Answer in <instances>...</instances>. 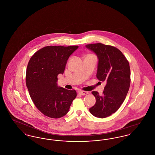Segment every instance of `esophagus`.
Instances as JSON below:
<instances>
[{"label":"esophagus","instance_id":"1","mask_svg":"<svg viewBox=\"0 0 155 155\" xmlns=\"http://www.w3.org/2000/svg\"><path fill=\"white\" fill-rule=\"evenodd\" d=\"M78 94L81 95H87L88 94V92L87 91H79Z\"/></svg>","mask_w":155,"mask_h":155}]
</instances>
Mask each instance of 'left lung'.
<instances>
[{"mask_svg": "<svg viewBox=\"0 0 155 155\" xmlns=\"http://www.w3.org/2000/svg\"><path fill=\"white\" fill-rule=\"evenodd\" d=\"M98 59L97 78L106 82L103 94L92 92L96 103L89 109L95 117L110 116L120 108L125 100L130 85V67L128 60L117 48L101 43L87 45Z\"/></svg>", "mask_w": 155, "mask_h": 155, "instance_id": "left-lung-1", "label": "left lung"}]
</instances>
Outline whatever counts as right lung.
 <instances>
[{
  "label": "right lung",
  "instance_id": "add662e5",
  "mask_svg": "<svg viewBox=\"0 0 155 155\" xmlns=\"http://www.w3.org/2000/svg\"><path fill=\"white\" fill-rule=\"evenodd\" d=\"M78 46H48L31 58L26 71V85L37 109L44 115L60 118L69 110L77 96L75 90L58 86V75L63 74L67 61Z\"/></svg>",
  "mask_w": 155,
  "mask_h": 155
}]
</instances>
